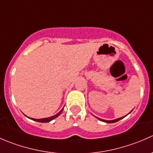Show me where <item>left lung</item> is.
Segmentation results:
<instances>
[{"mask_svg":"<svg viewBox=\"0 0 153 153\" xmlns=\"http://www.w3.org/2000/svg\"><path fill=\"white\" fill-rule=\"evenodd\" d=\"M131 112H132V111H131ZM130 112H129V113H130ZM124 117H121V118H117V119H115V120H112V121H106V120H103V119H101V118H98V119L101 120V121H104V122H106V123H115V122H117V121H120V120L122 119V118H124Z\"/></svg>","mask_w":153,"mask_h":153,"instance_id":"8db88e82","label":"left lung"}]
</instances>
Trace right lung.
I'll list each match as a JSON object with an SVG mask.
<instances>
[{
  "label": "right lung",
  "instance_id": "1",
  "mask_svg": "<svg viewBox=\"0 0 153 153\" xmlns=\"http://www.w3.org/2000/svg\"><path fill=\"white\" fill-rule=\"evenodd\" d=\"M63 109H64V108H63L62 109H61V111H60L58 113H57L56 115H53V116H51V117H49V118H41V119H35V118H32V120H33V121H38V122H41V123H47V122H49V121H51L52 120L55 119V118H57V117L58 116V115H60V114L62 112Z\"/></svg>",
  "mask_w": 153,
  "mask_h": 153
}]
</instances>
